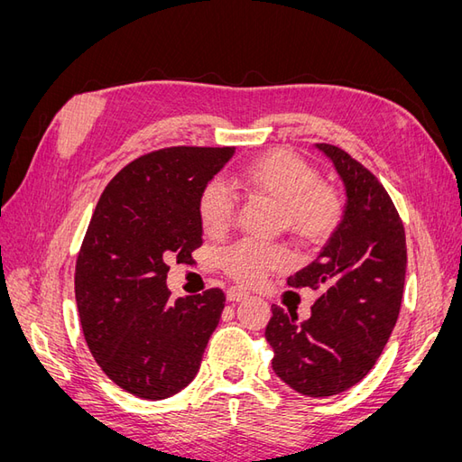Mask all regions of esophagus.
I'll use <instances>...</instances> for the list:
<instances>
[{
  "mask_svg": "<svg viewBox=\"0 0 462 462\" xmlns=\"http://www.w3.org/2000/svg\"><path fill=\"white\" fill-rule=\"evenodd\" d=\"M248 297H250V292L246 289H241V287L227 289V300L229 302H241V300H246Z\"/></svg>",
  "mask_w": 462,
  "mask_h": 462,
  "instance_id": "obj_1",
  "label": "esophagus"
}]
</instances>
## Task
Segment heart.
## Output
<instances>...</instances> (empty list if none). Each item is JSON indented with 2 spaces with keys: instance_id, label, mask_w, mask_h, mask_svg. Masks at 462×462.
Instances as JSON below:
<instances>
[{
  "instance_id": "1",
  "label": "heart",
  "mask_w": 462,
  "mask_h": 462,
  "mask_svg": "<svg viewBox=\"0 0 462 462\" xmlns=\"http://www.w3.org/2000/svg\"><path fill=\"white\" fill-rule=\"evenodd\" d=\"M245 192L279 204V227L287 229L304 246L326 243L337 231L345 200L333 185L321 183L312 163L289 150H272L245 163L235 177ZM200 223L208 235L226 233L235 217L231 190L214 179L204 185L199 199ZM289 265L282 245L245 239L223 250L221 268L241 283H258L268 272Z\"/></svg>"
}]
</instances>
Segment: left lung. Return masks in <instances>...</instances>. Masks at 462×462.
I'll use <instances>...</instances> for the list:
<instances>
[{"instance_id":"8db88e82","label":"left lung","mask_w":462,"mask_h":462,"mask_svg":"<svg viewBox=\"0 0 462 462\" xmlns=\"http://www.w3.org/2000/svg\"><path fill=\"white\" fill-rule=\"evenodd\" d=\"M345 183L346 206L319 256L287 279L321 289L312 316L272 306L265 339L272 368L302 395L331 397L358 383L393 331L407 272V243L397 208L365 165L333 144H316Z\"/></svg>"}]
</instances>
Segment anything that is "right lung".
<instances>
[{
	"mask_svg": "<svg viewBox=\"0 0 462 462\" xmlns=\"http://www.w3.org/2000/svg\"><path fill=\"white\" fill-rule=\"evenodd\" d=\"M235 146H171L144 153L109 180L80 245L75 297L82 333L111 382L148 401L197 375L226 306L221 289L170 299V262L202 245L199 199Z\"/></svg>",
	"mask_w": 462,
	"mask_h": 462,
	"instance_id": "right-lung-1",
	"label": "right lung"
}]
</instances>
